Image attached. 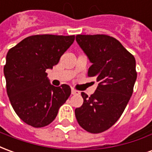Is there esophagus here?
Here are the masks:
<instances>
[{"instance_id": "34e87169", "label": "esophagus", "mask_w": 152, "mask_h": 152, "mask_svg": "<svg viewBox=\"0 0 152 152\" xmlns=\"http://www.w3.org/2000/svg\"><path fill=\"white\" fill-rule=\"evenodd\" d=\"M80 94V93L78 90L72 89V94H73V95H78V94Z\"/></svg>"}]
</instances>
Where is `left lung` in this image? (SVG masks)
Wrapping results in <instances>:
<instances>
[{"label": "left lung", "mask_w": 152, "mask_h": 152, "mask_svg": "<svg viewBox=\"0 0 152 152\" xmlns=\"http://www.w3.org/2000/svg\"><path fill=\"white\" fill-rule=\"evenodd\" d=\"M76 40L92 63L88 76L95 77L99 86L90 97L81 93L84 102L75 115L85 130L99 134L124 112L137 79L136 62L119 40L107 35H77Z\"/></svg>", "instance_id": "obj_1"}]
</instances>
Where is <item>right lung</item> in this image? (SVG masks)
<instances>
[{"mask_svg":"<svg viewBox=\"0 0 152 152\" xmlns=\"http://www.w3.org/2000/svg\"><path fill=\"white\" fill-rule=\"evenodd\" d=\"M74 40L75 36L35 35L8 51L4 66L6 91L15 112L26 124L35 128L50 124L69 98L70 86H52L46 70L58 63Z\"/></svg>","mask_w":152,"mask_h":152,"instance_id":"add662e5","label":"right lung"}]
</instances>
